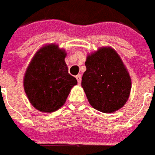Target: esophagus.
I'll use <instances>...</instances> for the list:
<instances>
[{
    "label": "esophagus",
    "mask_w": 155,
    "mask_h": 155,
    "mask_svg": "<svg viewBox=\"0 0 155 155\" xmlns=\"http://www.w3.org/2000/svg\"><path fill=\"white\" fill-rule=\"evenodd\" d=\"M76 78H77V80H78V84H81V80H82V76L80 75V74H78V75L76 76Z\"/></svg>",
    "instance_id": "34e87169"
}]
</instances>
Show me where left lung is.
Listing matches in <instances>:
<instances>
[{
    "mask_svg": "<svg viewBox=\"0 0 155 155\" xmlns=\"http://www.w3.org/2000/svg\"><path fill=\"white\" fill-rule=\"evenodd\" d=\"M82 87L89 104L104 113L120 109L127 101L131 78L119 55L110 47L88 55Z\"/></svg>",
    "mask_w": 155,
    "mask_h": 155,
    "instance_id": "8db88e82",
    "label": "left lung"
}]
</instances>
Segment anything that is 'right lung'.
<instances>
[{
	"instance_id": "add662e5",
	"label": "right lung",
	"mask_w": 155,
	"mask_h": 155,
	"mask_svg": "<svg viewBox=\"0 0 155 155\" xmlns=\"http://www.w3.org/2000/svg\"><path fill=\"white\" fill-rule=\"evenodd\" d=\"M66 55L58 45H49L35 54L27 69L24 90L32 105L40 111L51 113L61 108L78 84L68 73Z\"/></svg>"
}]
</instances>
